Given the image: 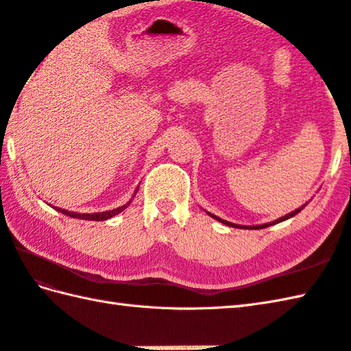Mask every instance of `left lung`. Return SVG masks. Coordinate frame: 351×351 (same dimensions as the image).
I'll return each mask as SVG.
<instances>
[{
    "instance_id": "1",
    "label": "left lung",
    "mask_w": 351,
    "mask_h": 351,
    "mask_svg": "<svg viewBox=\"0 0 351 351\" xmlns=\"http://www.w3.org/2000/svg\"><path fill=\"white\" fill-rule=\"evenodd\" d=\"M308 204H304V205H302L300 208H297V210H294V211H291L289 214H287V215H283V217H280V219H278V220H273V221H270V223H264V225H256V226H241V225H235V223H230V221H228V220H223V219H220V217H217V215H214V214H211V213H206L208 215H211L213 219H215V220H219L220 223H223V225H226V226H230V228H238V229H264V228H268V226H271V225H276V223H280V221H285V220H288V219H291V217H294L295 214H299L304 206H306Z\"/></svg>"
}]
</instances>
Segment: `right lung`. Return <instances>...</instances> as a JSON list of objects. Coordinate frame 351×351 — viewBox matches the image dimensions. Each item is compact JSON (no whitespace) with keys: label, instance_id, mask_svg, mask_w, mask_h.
Listing matches in <instances>:
<instances>
[{"label":"right lung","instance_id":"right-lung-1","mask_svg":"<svg viewBox=\"0 0 351 351\" xmlns=\"http://www.w3.org/2000/svg\"><path fill=\"white\" fill-rule=\"evenodd\" d=\"M138 190V187H137ZM137 190L134 191V196H136ZM132 196V197H134ZM132 202V199L130 200V202H126L125 205L119 206V208H114V210H110V211H102V213H92V214H81V213H72V211H68V210H62V208H57V206H52L56 208L57 211H60L62 214L64 215H69V217H73V219H81V220H92V221H102V220H108L111 217H114V215H117L119 213H122L125 208H128L130 204Z\"/></svg>","mask_w":351,"mask_h":351}]
</instances>
